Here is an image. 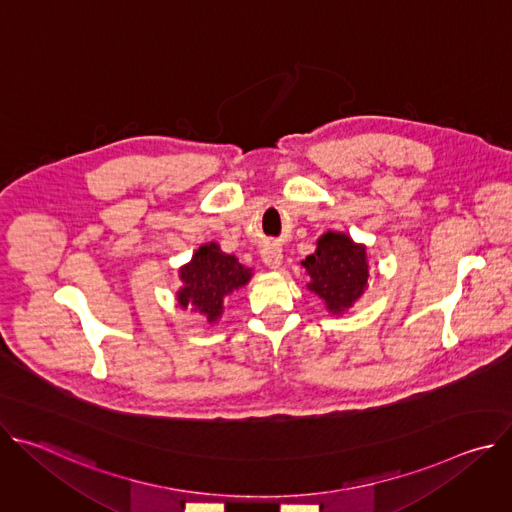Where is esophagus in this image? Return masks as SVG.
I'll return each mask as SVG.
<instances>
[{
  "instance_id": "34e87169",
  "label": "esophagus",
  "mask_w": 512,
  "mask_h": 512,
  "mask_svg": "<svg viewBox=\"0 0 512 512\" xmlns=\"http://www.w3.org/2000/svg\"><path fill=\"white\" fill-rule=\"evenodd\" d=\"M261 259L267 267L279 269L281 263H283V249L277 243H265L261 247Z\"/></svg>"
}]
</instances>
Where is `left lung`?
Wrapping results in <instances>:
<instances>
[{
	"instance_id": "obj_1",
	"label": "left lung",
	"mask_w": 512,
	"mask_h": 512,
	"mask_svg": "<svg viewBox=\"0 0 512 512\" xmlns=\"http://www.w3.org/2000/svg\"><path fill=\"white\" fill-rule=\"evenodd\" d=\"M318 249L302 265L310 275L308 289L324 300L326 310L342 314L364 294L369 281L367 247L348 235L328 231L318 239Z\"/></svg>"
}]
</instances>
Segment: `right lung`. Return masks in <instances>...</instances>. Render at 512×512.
<instances>
[{"label":"right lung","instance_id":"add662e5","mask_svg":"<svg viewBox=\"0 0 512 512\" xmlns=\"http://www.w3.org/2000/svg\"><path fill=\"white\" fill-rule=\"evenodd\" d=\"M251 277L253 271L241 265L235 255L221 251L218 243H206L192 255L190 263L180 267L184 285L176 298L182 308H192L214 324L223 314V300Z\"/></svg>","mask_w":512,"mask_h":512}]
</instances>
